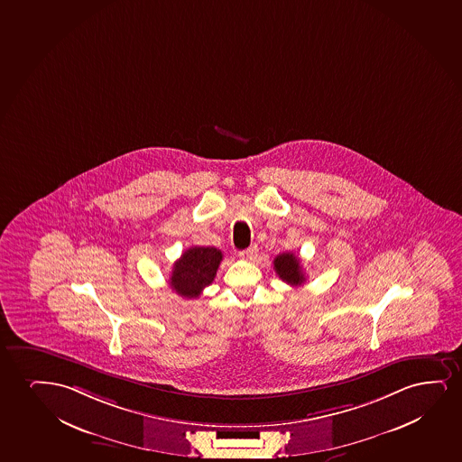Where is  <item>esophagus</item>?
<instances>
[{
  "label": "esophagus",
  "instance_id": "34e87169",
  "mask_svg": "<svg viewBox=\"0 0 462 462\" xmlns=\"http://www.w3.org/2000/svg\"><path fill=\"white\" fill-rule=\"evenodd\" d=\"M257 246H251L249 249H246V251H241L238 255H240V258H243V260H254V258L257 257Z\"/></svg>",
  "mask_w": 462,
  "mask_h": 462
}]
</instances>
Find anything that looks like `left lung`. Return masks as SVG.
Returning <instances> with one entry per match:
<instances>
[{
  "label": "left lung",
  "mask_w": 462,
  "mask_h": 462,
  "mask_svg": "<svg viewBox=\"0 0 462 462\" xmlns=\"http://www.w3.org/2000/svg\"><path fill=\"white\" fill-rule=\"evenodd\" d=\"M274 271L282 281L287 282L288 285L298 287V285L306 282L304 271L300 268V258L296 257L291 252L279 254L274 258Z\"/></svg>",
  "instance_id": "left-lung-1"
}]
</instances>
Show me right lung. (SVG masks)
Instances as JSON below:
<instances>
[{
	"instance_id": "right-lung-1",
	"label": "right lung",
	"mask_w": 462,
	"mask_h": 462,
	"mask_svg": "<svg viewBox=\"0 0 462 462\" xmlns=\"http://www.w3.org/2000/svg\"><path fill=\"white\" fill-rule=\"evenodd\" d=\"M221 260L222 252L216 247H189L175 262L169 285L181 298H199L202 290L215 281Z\"/></svg>"
}]
</instances>
